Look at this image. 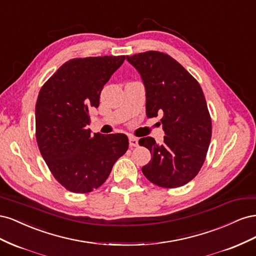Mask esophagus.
Returning <instances> with one entry per match:
<instances>
[{
    "mask_svg": "<svg viewBox=\"0 0 256 256\" xmlns=\"http://www.w3.org/2000/svg\"><path fill=\"white\" fill-rule=\"evenodd\" d=\"M129 145H130V147H136V146H138V138H134V136H130L129 138Z\"/></svg>",
    "mask_w": 256,
    "mask_h": 256,
    "instance_id": "34e87169",
    "label": "esophagus"
}]
</instances>
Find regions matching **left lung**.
<instances>
[{
	"instance_id": "1",
	"label": "left lung",
	"mask_w": 256,
	"mask_h": 256,
	"mask_svg": "<svg viewBox=\"0 0 256 256\" xmlns=\"http://www.w3.org/2000/svg\"><path fill=\"white\" fill-rule=\"evenodd\" d=\"M145 88L146 115L162 114L164 143L142 138L141 146L152 154L142 168L145 177L164 188H177L196 176L212 138V120L198 82L166 53L147 51L127 56Z\"/></svg>"
}]
</instances>
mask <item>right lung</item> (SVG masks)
I'll return each instance as SVG.
<instances>
[{"mask_svg": "<svg viewBox=\"0 0 256 256\" xmlns=\"http://www.w3.org/2000/svg\"><path fill=\"white\" fill-rule=\"evenodd\" d=\"M126 56L74 58L44 84L35 108L36 140L56 180L74 193H88L109 177L128 150L122 134H94L90 111Z\"/></svg>", "mask_w": 256, "mask_h": 256, "instance_id": "right-lung-1", "label": "right lung"}]
</instances>
